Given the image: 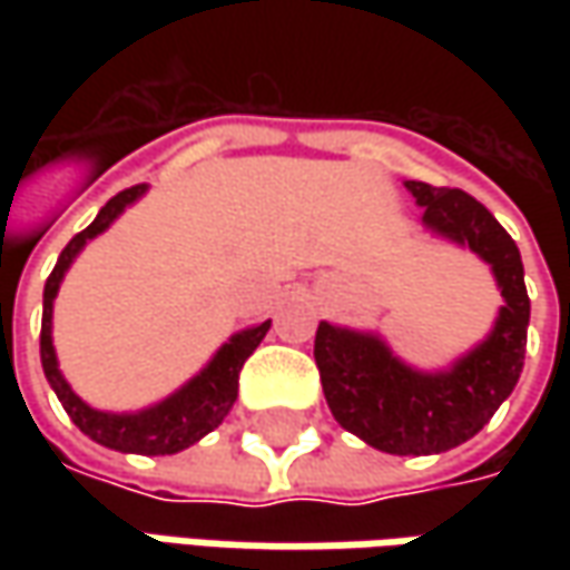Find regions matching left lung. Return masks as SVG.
<instances>
[{
  "instance_id": "8db88e82",
  "label": "left lung",
  "mask_w": 570,
  "mask_h": 570,
  "mask_svg": "<svg viewBox=\"0 0 570 570\" xmlns=\"http://www.w3.org/2000/svg\"><path fill=\"white\" fill-rule=\"evenodd\" d=\"M405 189L425 208L428 228L492 263L504 297L492 336L444 374H419L396 362L381 340L320 323L314 358L326 403L345 431L383 453L419 456L470 441L511 396L527 355L530 297L514 237L489 208L463 189L422 180H405Z\"/></svg>"
}]
</instances>
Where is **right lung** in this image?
<instances>
[{
	"instance_id": "1",
	"label": "right lung",
	"mask_w": 570,
	"mask_h": 570,
	"mask_svg": "<svg viewBox=\"0 0 570 570\" xmlns=\"http://www.w3.org/2000/svg\"><path fill=\"white\" fill-rule=\"evenodd\" d=\"M145 193V187H129L117 193L107 206L100 208L98 218L85 230H78L76 237L66 244V250L59 253L53 273L47 278L43 288V323H40V362H43V374L56 390L62 409L69 412V419L76 422L81 434H88L91 441H98L104 448L122 450V453H145V456H165V453H177V450L196 444L203 434L212 428L222 425V419L228 415V409L237 400V381H240V367L253 355V348L263 342L269 333V320L237 333L228 345H222V352L208 362V367L193 377V381L174 393L170 400L158 403L155 409H145L136 415H107L91 405H85L72 393V386L62 381L59 367H56L53 340H50V320H53V297L59 292V282L69 269V263L76 259V253L85 247V240H91L95 234L107 228L122 208L136 203Z\"/></svg>"
}]
</instances>
